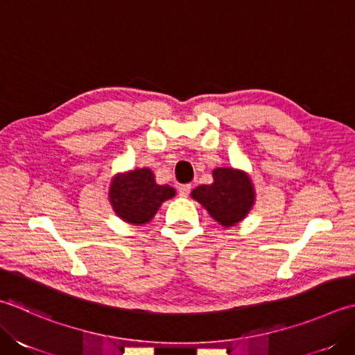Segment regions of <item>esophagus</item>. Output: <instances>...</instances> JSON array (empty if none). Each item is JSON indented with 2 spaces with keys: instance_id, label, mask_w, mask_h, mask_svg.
I'll use <instances>...</instances> for the list:
<instances>
[{
  "instance_id": "1",
  "label": "esophagus",
  "mask_w": 355,
  "mask_h": 355,
  "mask_svg": "<svg viewBox=\"0 0 355 355\" xmlns=\"http://www.w3.org/2000/svg\"><path fill=\"white\" fill-rule=\"evenodd\" d=\"M191 189H192L191 184H182L178 187V196L180 197H187L191 193Z\"/></svg>"
}]
</instances>
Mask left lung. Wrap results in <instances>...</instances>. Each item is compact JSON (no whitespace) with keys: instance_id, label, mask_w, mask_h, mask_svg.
<instances>
[{"instance_id":"8db88e82","label":"left lung","mask_w":355,"mask_h":355,"mask_svg":"<svg viewBox=\"0 0 355 355\" xmlns=\"http://www.w3.org/2000/svg\"><path fill=\"white\" fill-rule=\"evenodd\" d=\"M212 177V184L196 187L191 196L221 226H235L254 206L255 192L251 178L246 172L232 168H217Z\"/></svg>"}]
</instances>
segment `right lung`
<instances>
[{
	"label": "right lung",
	"mask_w": 355,
	"mask_h": 355,
	"mask_svg": "<svg viewBox=\"0 0 355 355\" xmlns=\"http://www.w3.org/2000/svg\"><path fill=\"white\" fill-rule=\"evenodd\" d=\"M173 196L175 189L168 184H157L154 172L148 168L118 173L109 189L115 214L126 223L137 226L149 223L163 201Z\"/></svg>",
	"instance_id": "1"
}]
</instances>
